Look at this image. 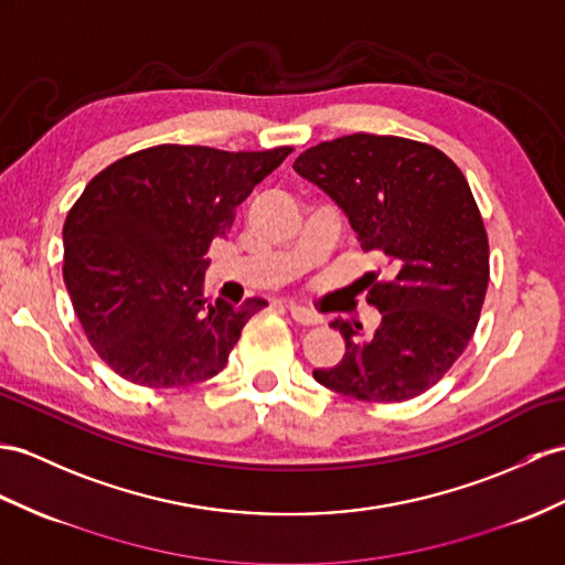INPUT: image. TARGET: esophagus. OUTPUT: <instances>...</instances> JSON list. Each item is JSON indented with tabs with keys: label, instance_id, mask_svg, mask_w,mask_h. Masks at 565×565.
<instances>
[{
	"label": "esophagus",
	"instance_id": "obj_1",
	"mask_svg": "<svg viewBox=\"0 0 565 565\" xmlns=\"http://www.w3.org/2000/svg\"><path fill=\"white\" fill-rule=\"evenodd\" d=\"M290 309V313H292V319L297 321V323H301V326H319V323H323V319L316 311H311V309H307V307H299V305H290L287 307Z\"/></svg>",
	"mask_w": 565,
	"mask_h": 565
}]
</instances>
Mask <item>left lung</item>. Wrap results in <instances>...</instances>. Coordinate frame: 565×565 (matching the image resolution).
Here are the masks:
<instances>
[{"label":"left lung","instance_id":"left-lung-1","mask_svg":"<svg viewBox=\"0 0 565 565\" xmlns=\"http://www.w3.org/2000/svg\"><path fill=\"white\" fill-rule=\"evenodd\" d=\"M295 170L333 199L362 252L386 260L366 273L381 326L352 342L348 321L321 386L366 403H403L436 386L472 340L489 285V239L465 174L444 150L403 136L352 134L307 148ZM360 330V326L354 323Z\"/></svg>","mask_w":565,"mask_h":565}]
</instances>
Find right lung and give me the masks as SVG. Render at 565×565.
I'll return each mask as SVG.
<instances>
[{
    "label": "right lung",
    "instance_id": "right-lung-1",
    "mask_svg": "<svg viewBox=\"0 0 565 565\" xmlns=\"http://www.w3.org/2000/svg\"><path fill=\"white\" fill-rule=\"evenodd\" d=\"M290 153L162 143L90 179L64 220L62 270L88 342L115 374L177 388L225 369L246 321L268 305L203 297V256Z\"/></svg>",
    "mask_w": 565,
    "mask_h": 565
}]
</instances>
